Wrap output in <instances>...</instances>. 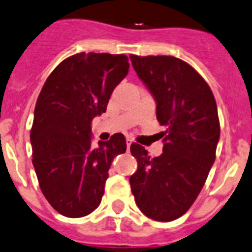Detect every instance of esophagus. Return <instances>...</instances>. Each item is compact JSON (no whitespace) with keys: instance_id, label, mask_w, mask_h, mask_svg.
Returning a JSON list of instances; mask_svg holds the SVG:
<instances>
[{"instance_id":"34e87169","label":"esophagus","mask_w":252,"mask_h":252,"mask_svg":"<svg viewBox=\"0 0 252 252\" xmlns=\"http://www.w3.org/2000/svg\"><path fill=\"white\" fill-rule=\"evenodd\" d=\"M126 148H128V150H129V148H130V145H131V143H133V140H131L130 138H126Z\"/></svg>"}]
</instances>
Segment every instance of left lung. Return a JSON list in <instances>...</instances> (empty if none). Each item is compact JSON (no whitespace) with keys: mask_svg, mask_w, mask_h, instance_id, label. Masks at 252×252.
<instances>
[{"mask_svg":"<svg viewBox=\"0 0 252 252\" xmlns=\"http://www.w3.org/2000/svg\"><path fill=\"white\" fill-rule=\"evenodd\" d=\"M140 81L157 102L163 153L150 158L133 143L138 161L130 176L131 192L143 214L157 221L184 215L203 189L215 161L220 138L215 98L203 77L190 64L171 56H130Z\"/></svg>","mask_w":252,"mask_h":252,"instance_id":"8db88e82","label":"left lung"}]
</instances>
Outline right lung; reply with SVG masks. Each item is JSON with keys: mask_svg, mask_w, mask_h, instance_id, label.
<instances>
[{"mask_svg": "<svg viewBox=\"0 0 252 252\" xmlns=\"http://www.w3.org/2000/svg\"><path fill=\"white\" fill-rule=\"evenodd\" d=\"M126 55L77 53L49 74L34 108L32 163L52 208L82 218L99 206L114 157L126 150L122 133L91 147V124L105 113L113 91L128 74Z\"/></svg>", "mask_w": 252, "mask_h": 252, "instance_id": "1", "label": "right lung"}]
</instances>
